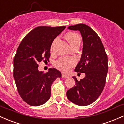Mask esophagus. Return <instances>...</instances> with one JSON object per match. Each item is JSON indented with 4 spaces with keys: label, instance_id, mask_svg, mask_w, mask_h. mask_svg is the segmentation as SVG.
Instances as JSON below:
<instances>
[{
    "label": "esophagus",
    "instance_id": "1",
    "mask_svg": "<svg viewBox=\"0 0 124 124\" xmlns=\"http://www.w3.org/2000/svg\"><path fill=\"white\" fill-rule=\"evenodd\" d=\"M62 78H69V75H66V74H64V73H62Z\"/></svg>",
    "mask_w": 124,
    "mask_h": 124
}]
</instances>
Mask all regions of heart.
Segmentation results:
<instances>
[{
	"label": "heart",
	"mask_w": 124,
	"mask_h": 124,
	"mask_svg": "<svg viewBox=\"0 0 124 124\" xmlns=\"http://www.w3.org/2000/svg\"><path fill=\"white\" fill-rule=\"evenodd\" d=\"M66 39L69 43L71 47L73 46L76 44H80L81 42V36L78 33L74 32H70L66 34ZM57 40V38L54 39L52 43L51 47V51L52 52L54 50V46L56 41ZM75 64V60L73 58H67V57H64L61 58L57 61L55 62V66L58 69L63 71H68L72 66Z\"/></svg>",
	"instance_id": "obj_1"
}]
</instances>
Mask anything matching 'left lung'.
Listing matches in <instances>:
<instances>
[{
	"instance_id": "1",
	"label": "left lung",
	"mask_w": 124,
	"mask_h": 124,
	"mask_svg": "<svg viewBox=\"0 0 124 124\" xmlns=\"http://www.w3.org/2000/svg\"><path fill=\"white\" fill-rule=\"evenodd\" d=\"M67 29L79 30L81 34L82 53L75 71L85 73V77L79 81L73 76L76 84L66 95L74 104L87 106L95 101L104 89L108 71V56L99 36L88 25L79 24Z\"/></svg>"
}]
</instances>
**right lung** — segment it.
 I'll list each match as a JSON object with an SVG mask.
<instances>
[{"label": "right lung", "mask_w": 124, "mask_h": 124, "mask_svg": "<svg viewBox=\"0 0 124 124\" xmlns=\"http://www.w3.org/2000/svg\"><path fill=\"white\" fill-rule=\"evenodd\" d=\"M66 26H39L29 33L18 46L14 59V78L19 94L33 106L44 104L51 97L53 82L62 76L59 70L49 68L47 73L38 70V63L48 61L55 38Z\"/></svg>", "instance_id": "1"}]
</instances>
